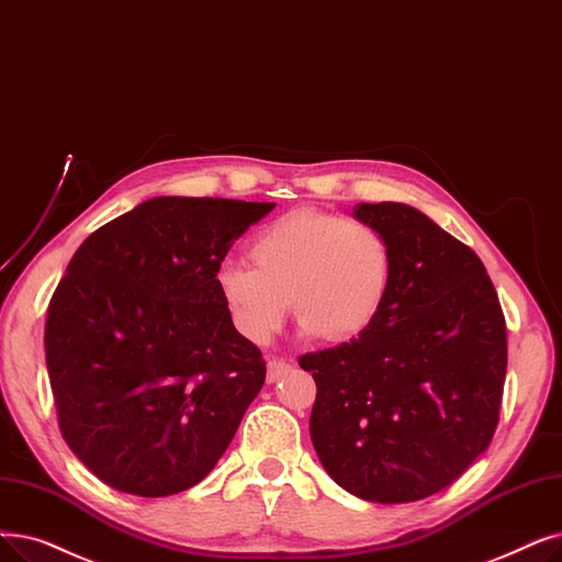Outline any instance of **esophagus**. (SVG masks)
I'll list each match as a JSON object with an SVG mask.
<instances>
[{
    "label": "esophagus",
    "mask_w": 562,
    "mask_h": 562,
    "mask_svg": "<svg viewBox=\"0 0 562 562\" xmlns=\"http://www.w3.org/2000/svg\"><path fill=\"white\" fill-rule=\"evenodd\" d=\"M291 370V362H286V360H282V358H273V360H268V383H273V381H278L282 374H286Z\"/></svg>",
    "instance_id": "esophagus-1"
}]
</instances>
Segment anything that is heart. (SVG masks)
I'll use <instances>...</instances> for the list:
<instances>
[{"label":"heart","mask_w":562,"mask_h":562,"mask_svg":"<svg viewBox=\"0 0 562 562\" xmlns=\"http://www.w3.org/2000/svg\"><path fill=\"white\" fill-rule=\"evenodd\" d=\"M250 266L225 261L215 286L240 337L266 345L289 310L312 335L345 345L368 333L393 286V248L381 229L301 206L261 227Z\"/></svg>","instance_id":"heart-1"}]
</instances>
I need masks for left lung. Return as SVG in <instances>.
<instances>
[{
	"label": "left lung",
	"instance_id": "1",
	"mask_svg": "<svg viewBox=\"0 0 562 562\" xmlns=\"http://www.w3.org/2000/svg\"><path fill=\"white\" fill-rule=\"evenodd\" d=\"M393 248V286L358 339L299 358L316 383L310 436L328 475L372 503L446 490L490 448L507 333L480 257L418 209L358 204Z\"/></svg>",
	"mask_w": 562,
	"mask_h": 562
}]
</instances>
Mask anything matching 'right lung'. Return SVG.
Listing matches in <instances>:
<instances>
[{
    "label": "right lung",
    "instance_id": "obj_1",
    "mask_svg": "<svg viewBox=\"0 0 562 562\" xmlns=\"http://www.w3.org/2000/svg\"><path fill=\"white\" fill-rule=\"evenodd\" d=\"M271 202L154 198L85 238L47 305L45 362L64 441L112 490L202 482L266 379L215 273Z\"/></svg>",
    "mask_w": 562,
    "mask_h": 562
}]
</instances>
